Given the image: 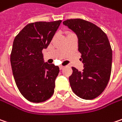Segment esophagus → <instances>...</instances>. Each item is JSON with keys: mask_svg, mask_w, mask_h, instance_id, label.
<instances>
[{"mask_svg": "<svg viewBox=\"0 0 122 122\" xmlns=\"http://www.w3.org/2000/svg\"><path fill=\"white\" fill-rule=\"evenodd\" d=\"M64 66H62V65H61V66H60V70H62V69H64Z\"/></svg>", "mask_w": 122, "mask_h": 122, "instance_id": "34e87169", "label": "esophagus"}]
</instances>
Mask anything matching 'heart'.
Instances as JSON below:
<instances>
[{"label":"heart","mask_w":122,"mask_h":122,"mask_svg":"<svg viewBox=\"0 0 122 122\" xmlns=\"http://www.w3.org/2000/svg\"><path fill=\"white\" fill-rule=\"evenodd\" d=\"M69 34H70V33H69Z\"/></svg>","instance_id":"heart-1"}]
</instances>
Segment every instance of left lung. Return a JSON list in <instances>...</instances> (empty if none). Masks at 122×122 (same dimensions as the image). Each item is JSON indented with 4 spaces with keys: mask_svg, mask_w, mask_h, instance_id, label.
Wrapping results in <instances>:
<instances>
[{
    "mask_svg": "<svg viewBox=\"0 0 122 122\" xmlns=\"http://www.w3.org/2000/svg\"><path fill=\"white\" fill-rule=\"evenodd\" d=\"M78 38L84 69L72 67L69 77L73 93L84 100L96 98L108 83L112 68V49L107 34L95 24L80 18L63 22Z\"/></svg>",
    "mask_w": 122,
    "mask_h": 122,
    "instance_id": "obj_1",
    "label": "left lung"
}]
</instances>
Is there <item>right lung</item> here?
<instances>
[{"instance_id": "1", "label": "right lung", "mask_w": 122, "mask_h": 122, "mask_svg": "<svg viewBox=\"0 0 122 122\" xmlns=\"http://www.w3.org/2000/svg\"><path fill=\"white\" fill-rule=\"evenodd\" d=\"M61 22L29 23L14 38L10 55L13 76L19 91L29 102H45L54 93L60 69L44 63L42 49L49 46Z\"/></svg>"}]
</instances>
